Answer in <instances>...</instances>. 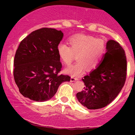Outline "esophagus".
<instances>
[{
    "instance_id": "34e87169",
    "label": "esophagus",
    "mask_w": 135,
    "mask_h": 135,
    "mask_svg": "<svg viewBox=\"0 0 135 135\" xmlns=\"http://www.w3.org/2000/svg\"><path fill=\"white\" fill-rule=\"evenodd\" d=\"M78 80V79L76 78V77H72L70 78V81L71 82H75L76 81V80Z\"/></svg>"
}]
</instances>
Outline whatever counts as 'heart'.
<instances>
[{"instance_id": "1", "label": "heart", "mask_w": 135, "mask_h": 135, "mask_svg": "<svg viewBox=\"0 0 135 135\" xmlns=\"http://www.w3.org/2000/svg\"><path fill=\"white\" fill-rule=\"evenodd\" d=\"M70 46L60 42L57 46L58 55L66 65L72 62L77 55V62L65 69L66 74L72 76L81 75L87 68L88 70L97 69L106 52L104 41L89 35H75L69 38Z\"/></svg>"}]
</instances>
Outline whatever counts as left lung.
<instances>
[{
  "label": "left lung",
  "instance_id": "obj_1",
  "mask_svg": "<svg viewBox=\"0 0 135 135\" xmlns=\"http://www.w3.org/2000/svg\"><path fill=\"white\" fill-rule=\"evenodd\" d=\"M107 51L99 66L83 79L84 89L76 97L88 109H99L110 103L124 85L126 77V54L114 40L107 42Z\"/></svg>",
  "mask_w": 135,
  "mask_h": 135
}]
</instances>
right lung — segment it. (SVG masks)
<instances>
[{
    "instance_id": "1",
    "label": "right lung",
    "mask_w": 135,
    "mask_h": 135,
    "mask_svg": "<svg viewBox=\"0 0 135 135\" xmlns=\"http://www.w3.org/2000/svg\"><path fill=\"white\" fill-rule=\"evenodd\" d=\"M63 33L55 28H42L20 42L14 60V78L20 93L33 101L50 100L60 85L69 82V75H58L62 65L57 46Z\"/></svg>"
}]
</instances>
